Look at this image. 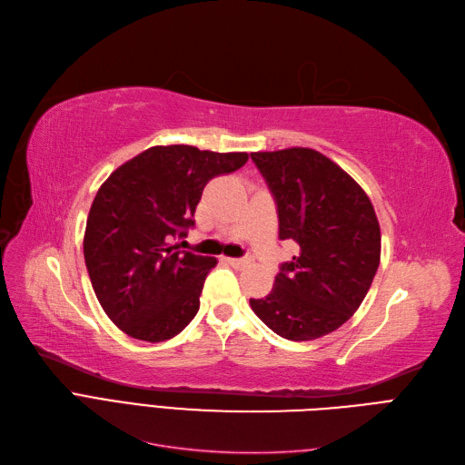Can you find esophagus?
<instances>
[{
    "mask_svg": "<svg viewBox=\"0 0 465 465\" xmlns=\"http://www.w3.org/2000/svg\"><path fill=\"white\" fill-rule=\"evenodd\" d=\"M226 262L232 264V266H235V268H243V266L249 264L247 259H226Z\"/></svg>",
    "mask_w": 465,
    "mask_h": 465,
    "instance_id": "esophagus-1",
    "label": "esophagus"
}]
</instances>
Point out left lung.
Listing matches in <instances>:
<instances>
[{"label":"left lung","mask_w":465,"mask_h":465,"mask_svg":"<svg viewBox=\"0 0 465 465\" xmlns=\"http://www.w3.org/2000/svg\"><path fill=\"white\" fill-rule=\"evenodd\" d=\"M278 208L280 239L299 245L274 288L251 299L278 336L307 341L334 332L363 303L381 262V226L367 193L312 148L252 153Z\"/></svg>","instance_id":"8db88e82"}]
</instances>
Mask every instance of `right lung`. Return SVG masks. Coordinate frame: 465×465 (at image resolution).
I'll use <instances>...</instances> for the list:
<instances>
[{
    "instance_id": "right-lung-1",
    "label": "right lung",
    "mask_w": 465,
    "mask_h": 465,
    "mask_svg": "<svg viewBox=\"0 0 465 465\" xmlns=\"http://www.w3.org/2000/svg\"><path fill=\"white\" fill-rule=\"evenodd\" d=\"M247 160V153L153 146L102 183L83 249L94 293L119 331L163 341L194 319L206 274L218 261L179 251L173 242L194 226L204 185Z\"/></svg>"
}]
</instances>
